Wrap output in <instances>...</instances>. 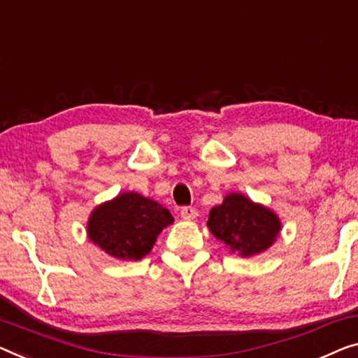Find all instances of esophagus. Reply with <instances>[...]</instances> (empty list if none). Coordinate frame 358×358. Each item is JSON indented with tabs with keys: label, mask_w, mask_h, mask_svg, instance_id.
<instances>
[{
	"label": "esophagus",
	"mask_w": 358,
	"mask_h": 358,
	"mask_svg": "<svg viewBox=\"0 0 358 358\" xmlns=\"http://www.w3.org/2000/svg\"><path fill=\"white\" fill-rule=\"evenodd\" d=\"M180 215L183 220H194L197 217V210L194 207H183V209L180 210Z\"/></svg>",
	"instance_id": "obj_1"
}]
</instances>
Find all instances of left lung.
Listing matches in <instances>:
<instances>
[{
    "label": "left lung",
    "instance_id": "left-lung-1",
    "mask_svg": "<svg viewBox=\"0 0 358 358\" xmlns=\"http://www.w3.org/2000/svg\"><path fill=\"white\" fill-rule=\"evenodd\" d=\"M209 231L241 257H252L268 249L281 231V220L264 204L241 193H230L212 207Z\"/></svg>",
    "mask_w": 358,
    "mask_h": 358
}]
</instances>
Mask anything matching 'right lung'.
<instances>
[{
	"label": "right lung",
	"instance_id": "right-lung-1",
	"mask_svg": "<svg viewBox=\"0 0 358 358\" xmlns=\"http://www.w3.org/2000/svg\"><path fill=\"white\" fill-rule=\"evenodd\" d=\"M173 217L159 202L133 191L96 206L87 223L88 239L110 257L140 260L151 252Z\"/></svg>",
	"mask_w": 358,
	"mask_h": 358
}]
</instances>
